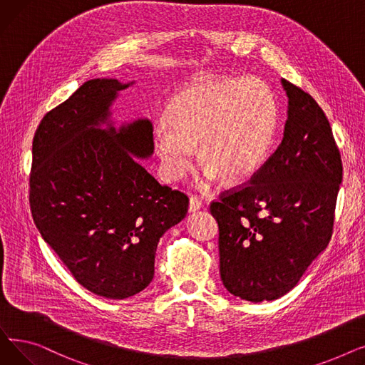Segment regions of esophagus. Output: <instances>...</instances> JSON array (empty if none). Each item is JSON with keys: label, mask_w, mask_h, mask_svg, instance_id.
I'll list each match as a JSON object with an SVG mask.
<instances>
[{"label": "esophagus", "mask_w": 365, "mask_h": 365, "mask_svg": "<svg viewBox=\"0 0 365 365\" xmlns=\"http://www.w3.org/2000/svg\"><path fill=\"white\" fill-rule=\"evenodd\" d=\"M202 207H204V202L198 197H190V200H189V213H195Z\"/></svg>", "instance_id": "obj_1"}]
</instances>
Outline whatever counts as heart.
Masks as SVG:
<instances>
[{
  "instance_id": "obj_1",
  "label": "heart",
  "mask_w": 365,
  "mask_h": 365,
  "mask_svg": "<svg viewBox=\"0 0 365 365\" xmlns=\"http://www.w3.org/2000/svg\"><path fill=\"white\" fill-rule=\"evenodd\" d=\"M164 121L153 136L163 178L180 180L198 145L205 163L201 186L207 187L223 175L231 180L256 175L274 146L279 109L271 86L257 76L215 78L179 91Z\"/></svg>"
}]
</instances>
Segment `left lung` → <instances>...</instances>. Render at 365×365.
<instances>
[{"mask_svg": "<svg viewBox=\"0 0 365 365\" xmlns=\"http://www.w3.org/2000/svg\"><path fill=\"white\" fill-rule=\"evenodd\" d=\"M284 138L240 189L213 201L220 278L226 290L259 303L289 293L329 245L341 158L330 123L311 94L287 80Z\"/></svg>", "mask_w": 365, "mask_h": 365, "instance_id": "left-lung-1", "label": "left lung"}]
</instances>
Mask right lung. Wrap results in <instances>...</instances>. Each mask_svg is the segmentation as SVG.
<instances>
[{"mask_svg":"<svg viewBox=\"0 0 365 365\" xmlns=\"http://www.w3.org/2000/svg\"><path fill=\"white\" fill-rule=\"evenodd\" d=\"M131 84L90 80L47 112L29 176L31 213L44 241L84 289L113 300L150 284L158 241L189 204L138 160L153 153L152 123L117 130L109 120L118 91Z\"/></svg>","mask_w":365,"mask_h":365,"instance_id":"obj_1","label":"right lung"}]
</instances>
